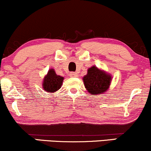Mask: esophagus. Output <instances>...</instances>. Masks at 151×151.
I'll use <instances>...</instances> for the list:
<instances>
[{
    "label": "esophagus",
    "mask_w": 151,
    "mask_h": 151,
    "mask_svg": "<svg viewBox=\"0 0 151 151\" xmlns=\"http://www.w3.org/2000/svg\"><path fill=\"white\" fill-rule=\"evenodd\" d=\"M70 76L71 77H78V74L76 73V72H71Z\"/></svg>",
    "instance_id": "esophagus-1"
}]
</instances>
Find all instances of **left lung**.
Instances as JSON below:
<instances>
[{"instance_id": "8db88e82", "label": "left lung", "mask_w": 151, "mask_h": 151, "mask_svg": "<svg viewBox=\"0 0 151 151\" xmlns=\"http://www.w3.org/2000/svg\"><path fill=\"white\" fill-rule=\"evenodd\" d=\"M111 79L110 74L96 66L89 67L87 74L82 78L86 89L92 96L101 94L108 91Z\"/></svg>"}]
</instances>
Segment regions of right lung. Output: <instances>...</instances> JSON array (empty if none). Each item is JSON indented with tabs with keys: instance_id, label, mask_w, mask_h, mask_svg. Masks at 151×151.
<instances>
[{
	"instance_id": "add662e5",
	"label": "right lung",
	"mask_w": 151,
	"mask_h": 151,
	"mask_svg": "<svg viewBox=\"0 0 151 151\" xmlns=\"http://www.w3.org/2000/svg\"><path fill=\"white\" fill-rule=\"evenodd\" d=\"M64 77L58 75L54 69H50L42 81V89L48 93L56 92L61 88Z\"/></svg>"
}]
</instances>
